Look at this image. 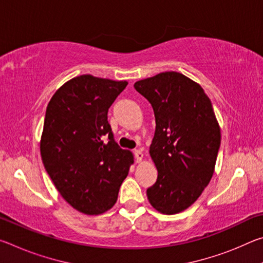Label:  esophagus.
<instances>
[{
    "mask_svg": "<svg viewBox=\"0 0 263 263\" xmlns=\"http://www.w3.org/2000/svg\"><path fill=\"white\" fill-rule=\"evenodd\" d=\"M135 158H136V161L137 162H140L142 158H144V154H142V152L140 149H136L135 151Z\"/></svg>",
    "mask_w": 263,
    "mask_h": 263,
    "instance_id": "1",
    "label": "esophagus"
}]
</instances>
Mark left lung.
<instances>
[{"mask_svg": "<svg viewBox=\"0 0 263 263\" xmlns=\"http://www.w3.org/2000/svg\"><path fill=\"white\" fill-rule=\"evenodd\" d=\"M154 110L149 155L158 180L147 198L163 215L184 211L211 181L220 146V126L211 101L194 80L163 72L135 83Z\"/></svg>", "mask_w": 263, "mask_h": 263, "instance_id": "1", "label": "left lung"}]
</instances>
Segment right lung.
<instances>
[{
  "mask_svg": "<svg viewBox=\"0 0 263 263\" xmlns=\"http://www.w3.org/2000/svg\"><path fill=\"white\" fill-rule=\"evenodd\" d=\"M127 81L80 75L48 102L41 138L42 160L62 198L84 215H102L117 202L135 162L114 140L108 110Z\"/></svg>",
  "mask_w": 263,
  "mask_h": 263,
  "instance_id": "1",
  "label": "right lung"
}]
</instances>
